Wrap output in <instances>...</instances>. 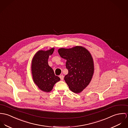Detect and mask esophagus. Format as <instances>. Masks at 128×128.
<instances>
[{"mask_svg": "<svg viewBox=\"0 0 128 128\" xmlns=\"http://www.w3.org/2000/svg\"><path fill=\"white\" fill-rule=\"evenodd\" d=\"M59 77H60V79H61V80H63V79H64V76H63V74H61V75L59 76Z\"/></svg>", "mask_w": 128, "mask_h": 128, "instance_id": "34e87169", "label": "esophagus"}]
</instances>
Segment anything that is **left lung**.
<instances>
[{
  "mask_svg": "<svg viewBox=\"0 0 128 128\" xmlns=\"http://www.w3.org/2000/svg\"><path fill=\"white\" fill-rule=\"evenodd\" d=\"M58 52L61 57L67 60L66 67L68 74L64 77L65 82L72 92H81L89 84L94 74V62L91 54L82 46L60 48Z\"/></svg>",
  "mask_w": 128,
  "mask_h": 128,
  "instance_id": "left-lung-1",
  "label": "left lung"
}]
</instances>
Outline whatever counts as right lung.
I'll use <instances>...</instances> for the list:
<instances>
[{"instance_id":"add662e5","label":"right lung","mask_w":128,"mask_h":128,"mask_svg":"<svg viewBox=\"0 0 128 128\" xmlns=\"http://www.w3.org/2000/svg\"><path fill=\"white\" fill-rule=\"evenodd\" d=\"M54 48L44 51L40 50L34 55L32 60L31 71L33 80L38 88L46 92H49L54 85L60 80L55 75L53 69L48 64V59Z\"/></svg>"}]
</instances>
